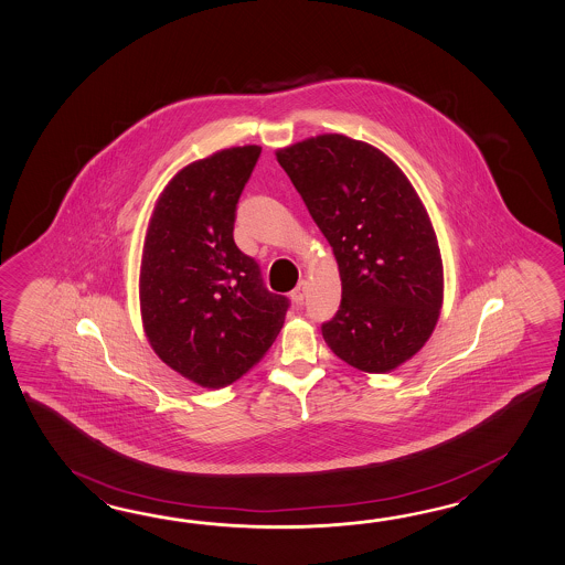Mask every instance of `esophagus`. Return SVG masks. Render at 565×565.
I'll list each match as a JSON object with an SVG mask.
<instances>
[{
    "instance_id": "obj_1",
    "label": "esophagus",
    "mask_w": 565,
    "mask_h": 565,
    "mask_svg": "<svg viewBox=\"0 0 565 565\" xmlns=\"http://www.w3.org/2000/svg\"><path fill=\"white\" fill-rule=\"evenodd\" d=\"M306 291H308V281L301 279L300 284L296 286V289L289 294V298L294 300V303L300 306V303H303V298H306Z\"/></svg>"
}]
</instances>
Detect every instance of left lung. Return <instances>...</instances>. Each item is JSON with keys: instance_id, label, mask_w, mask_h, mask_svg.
Returning <instances> with one entry per match:
<instances>
[{"instance_id": "1", "label": "left lung", "mask_w": 565, "mask_h": 565, "mask_svg": "<svg viewBox=\"0 0 565 565\" xmlns=\"http://www.w3.org/2000/svg\"><path fill=\"white\" fill-rule=\"evenodd\" d=\"M342 281L322 337L344 363L387 373L419 351L438 322L444 274L426 206L383 151L327 134L277 151Z\"/></svg>"}]
</instances>
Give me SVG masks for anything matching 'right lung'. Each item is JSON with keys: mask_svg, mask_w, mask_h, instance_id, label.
Masks as SVG:
<instances>
[{"mask_svg": "<svg viewBox=\"0 0 565 565\" xmlns=\"http://www.w3.org/2000/svg\"><path fill=\"white\" fill-rule=\"evenodd\" d=\"M259 156V146L228 148L180 170L156 204L143 245L139 301L151 349L209 390L262 361L289 308L233 238Z\"/></svg>", "mask_w": 565, "mask_h": 565, "instance_id": "obj_1", "label": "right lung"}]
</instances>
